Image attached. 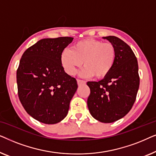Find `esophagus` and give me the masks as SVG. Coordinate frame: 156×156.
<instances>
[{
  "label": "esophagus",
  "instance_id": "34e87169",
  "mask_svg": "<svg viewBox=\"0 0 156 156\" xmlns=\"http://www.w3.org/2000/svg\"><path fill=\"white\" fill-rule=\"evenodd\" d=\"M77 84H78V85L84 84H86V82H85V81L81 80H77Z\"/></svg>",
  "mask_w": 156,
  "mask_h": 156
}]
</instances>
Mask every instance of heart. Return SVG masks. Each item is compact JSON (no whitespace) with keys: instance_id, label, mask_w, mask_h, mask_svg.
<instances>
[{"instance_id":"1","label":"heart","mask_w":156,"mask_h":156,"mask_svg":"<svg viewBox=\"0 0 156 156\" xmlns=\"http://www.w3.org/2000/svg\"><path fill=\"white\" fill-rule=\"evenodd\" d=\"M116 57L115 47L101 40L86 39L74 43L72 50L65 49L61 53L62 65L69 75L75 74L82 66L80 76L103 79L110 73Z\"/></svg>"}]
</instances>
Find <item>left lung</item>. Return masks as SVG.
Returning a JSON list of instances; mask_svg holds the SVG:
<instances>
[{"instance_id":"8db88e82","label":"left lung","mask_w":156,"mask_h":156,"mask_svg":"<svg viewBox=\"0 0 156 156\" xmlns=\"http://www.w3.org/2000/svg\"><path fill=\"white\" fill-rule=\"evenodd\" d=\"M115 47L116 57L110 73L99 82L87 83L90 89L87 106L91 116L113 123L131 109L139 88L137 59L131 48L115 36L103 37Z\"/></svg>"}]
</instances>
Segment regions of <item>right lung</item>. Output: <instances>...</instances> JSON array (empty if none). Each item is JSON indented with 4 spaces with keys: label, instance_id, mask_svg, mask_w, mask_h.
<instances>
[{
    "label": "right lung",
    "instance_id": "add662e5",
    "mask_svg": "<svg viewBox=\"0 0 156 156\" xmlns=\"http://www.w3.org/2000/svg\"><path fill=\"white\" fill-rule=\"evenodd\" d=\"M73 37L44 38L23 53L17 70L18 97L33 119L46 124L60 122L77 89L76 79L64 70L60 55Z\"/></svg>",
    "mask_w": 156,
    "mask_h": 156
}]
</instances>
